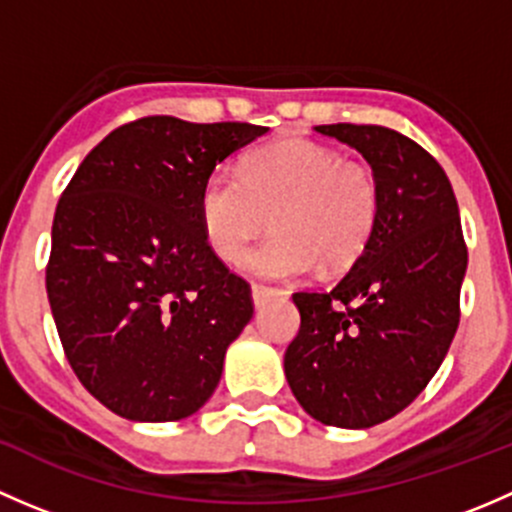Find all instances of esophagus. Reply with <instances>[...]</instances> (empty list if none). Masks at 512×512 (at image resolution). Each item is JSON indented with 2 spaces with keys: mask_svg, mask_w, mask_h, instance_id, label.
<instances>
[{
  "mask_svg": "<svg viewBox=\"0 0 512 512\" xmlns=\"http://www.w3.org/2000/svg\"><path fill=\"white\" fill-rule=\"evenodd\" d=\"M275 294V289L272 287H265V285H252V302H255V307H260V304H265L267 299Z\"/></svg>",
  "mask_w": 512,
  "mask_h": 512,
  "instance_id": "1",
  "label": "esophagus"
}]
</instances>
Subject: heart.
<instances>
[{"label": "heart", "mask_w": 512, "mask_h": 512, "mask_svg": "<svg viewBox=\"0 0 512 512\" xmlns=\"http://www.w3.org/2000/svg\"><path fill=\"white\" fill-rule=\"evenodd\" d=\"M200 223L220 260L240 265L252 242L275 225V235L247 267L270 280H292L322 267H352L374 237L381 188L364 160L339 158L307 138H282L257 148L240 178L213 173L200 190Z\"/></svg>", "instance_id": "obj_1"}]
</instances>
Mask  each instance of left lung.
<instances>
[{"mask_svg": "<svg viewBox=\"0 0 512 512\" xmlns=\"http://www.w3.org/2000/svg\"><path fill=\"white\" fill-rule=\"evenodd\" d=\"M374 168V237L329 292H294L299 332L285 354L294 399L324 426L369 428L404 411L446 359L468 267L451 180L431 153L384 126L314 128Z\"/></svg>", "mask_w": 512, "mask_h": 512, "instance_id": "1", "label": "left lung"}]
</instances>
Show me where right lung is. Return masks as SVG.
Listing matches in <instances>:
<instances>
[{
    "label": "right lung",
    "instance_id": "right-lung-1",
    "mask_svg": "<svg viewBox=\"0 0 512 512\" xmlns=\"http://www.w3.org/2000/svg\"><path fill=\"white\" fill-rule=\"evenodd\" d=\"M265 133L138 118L108 133L66 185L46 294L71 369L113 414L180 421L213 396L255 309L250 285L205 237L200 190Z\"/></svg>",
    "mask_w": 512,
    "mask_h": 512
}]
</instances>
